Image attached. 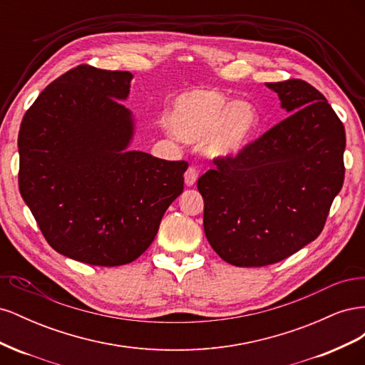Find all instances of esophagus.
<instances>
[{
	"label": "esophagus",
	"mask_w": 365,
	"mask_h": 365,
	"mask_svg": "<svg viewBox=\"0 0 365 365\" xmlns=\"http://www.w3.org/2000/svg\"><path fill=\"white\" fill-rule=\"evenodd\" d=\"M196 180H197V170H196V168H193V165H190V168L187 169L185 173H184L185 185L187 187H192L196 182Z\"/></svg>",
	"instance_id": "1"
}]
</instances>
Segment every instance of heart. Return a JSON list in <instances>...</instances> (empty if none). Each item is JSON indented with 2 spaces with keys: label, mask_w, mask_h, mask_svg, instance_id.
Listing matches in <instances>:
<instances>
[{
  "label": "heart",
  "mask_w": 365,
  "mask_h": 365,
  "mask_svg": "<svg viewBox=\"0 0 365 365\" xmlns=\"http://www.w3.org/2000/svg\"><path fill=\"white\" fill-rule=\"evenodd\" d=\"M165 125L184 141L202 138L208 157L233 158L256 135L260 115L250 102H230L217 90L192 88L173 98Z\"/></svg>",
  "instance_id": "heart-1"
}]
</instances>
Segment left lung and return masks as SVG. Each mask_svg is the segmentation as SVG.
<instances>
[{"instance_id":"8db88e82","label":"left lung","mask_w":365,"mask_h":365,"mask_svg":"<svg viewBox=\"0 0 365 365\" xmlns=\"http://www.w3.org/2000/svg\"><path fill=\"white\" fill-rule=\"evenodd\" d=\"M289 115L197 180L204 231L220 259L267 267L322 233L344 182L346 130L317 88L267 83Z\"/></svg>"}]
</instances>
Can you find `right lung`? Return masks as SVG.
Wrapping results in <instances>:
<instances>
[{"instance_id":"1","label":"right lung","mask_w":365,"mask_h":365,"mask_svg":"<svg viewBox=\"0 0 365 365\" xmlns=\"http://www.w3.org/2000/svg\"><path fill=\"white\" fill-rule=\"evenodd\" d=\"M130 79L79 65L38 96L19 128L21 196L54 251L96 267L149 248L189 168L128 150L134 118L118 101Z\"/></svg>"}]
</instances>
